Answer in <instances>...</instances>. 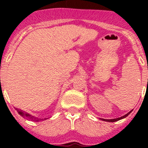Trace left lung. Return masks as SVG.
<instances>
[{"label": "left lung", "instance_id": "1", "mask_svg": "<svg viewBox=\"0 0 148 148\" xmlns=\"http://www.w3.org/2000/svg\"><path fill=\"white\" fill-rule=\"evenodd\" d=\"M132 110L130 111V112L127 113V114H125V116H121V117H120V118L113 119H101V120H102V121H109V122H115V121H119V120H121V119H122L126 118L127 116L128 115H129L130 113H131Z\"/></svg>", "mask_w": 148, "mask_h": 148}]
</instances>
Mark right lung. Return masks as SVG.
Here are the masks:
<instances>
[{"mask_svg": "<svg viewBox=\"0 0 148 148\" xmlns=\"http://www.w3.org/2000/svg\"><path fill=\"white\" fill-rule=\"evenodd\" d=\"M16 110L18 111V114L21 115L22 117L27 119V120H30V121H44V120L47 119V118H45V119H38V118H37V117H35V116H32V115L29 114V113H27V112H25V111H23L22 110H18V108H16Z\"/></svg>", "mask_w": 148, "mask_h": 148, "instance_id": "obj_1", "label": "right lung"}]
</instances>
